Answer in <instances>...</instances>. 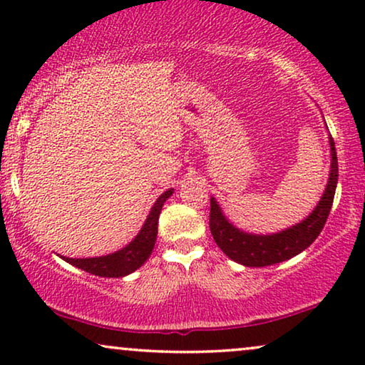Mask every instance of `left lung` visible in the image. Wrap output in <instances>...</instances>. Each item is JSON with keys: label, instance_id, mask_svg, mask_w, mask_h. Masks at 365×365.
Instances as JSON below:
<instances>
[{"label": "left lung", "instance_id": "1", "mask_svg": "<svg viewBox=\"0 0 365 365\" xmlns=\"http://www.w3.org/2000/svg\"><path fill=\"white\" fill-rule=\"evenodd\" d=\"M329 146H331V171H329L327 186L321 201L304 221L294 224L284 231L274 234H252L242 231L226 217L216 197H211L209 227H211L214 241L229 259L246 267L272 266V264L297 256L316 241L327 221L329 212H331L337 187V154L331 134H329Z\"/></svg>", "mask_w": 365, "mask_h": 365}]
</instances>
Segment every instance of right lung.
I'll return each mask as SVG.
<instances>
[{"instance_id": "right-lung-1", "label": "right lung", "mask_w": 365, "mask_h": 365, "mask_svg": "<svg viewBox=\"0 0 365 365\" xmlns=\"http://www.w3.org/2000/svg\"><path fill=\"white\" fill-rule=\"evenodd\" d=\"M174 189H168L161 196L156 199L153 204L151 211H149L146 221H144L141 231L138 236L128 244L126 247L119 249V251L113 254H106V256L99 257H66L61 256V259L71 264V266L83 269L93 276L99 277H124L131 274L143 266L151 256L154 244H156L158 237V221L159 214L164 202L173 196Z\"/></svg>"}]
</instances>
